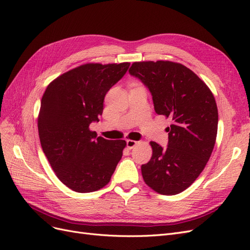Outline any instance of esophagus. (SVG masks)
<instances>
[{"label": "esophagus", "instance_id": "34e87169", "mask_svg": "<svg viewBox=\"0 0 250 250\" xmlns=\"http://www.w3.org/2000/svg\"><path fill=\"white\" fill-rule=\"evenodd\" d=\"M138 142L137 141H133V140H127L126 141V146L128 149H132L135 145H137Z\"/></svg>", "mask_w": 250, "mask_h": 250}]
</instances>
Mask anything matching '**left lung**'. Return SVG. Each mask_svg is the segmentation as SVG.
<instances>
[{
    "mask_svg": "<svg viewBox=\"0 0 250 250\" xmlns=\"http://www.w3.org/2000/svg\"><path fill=\"white\" fill-rule=\"evenodd\" d=\"M129 74L152 96L154 110L172 121L168 147L155 142L151 160L142 165L146 185L163 195H176L196 180L209 160L218 129V109L208 85L187 66L172 62L132 63Z\"/></svg>",
    "mask_w": 250,
    "mask_h": 250,
    "instance_id": "left-lung-1",
    "label": "left lung"
}]
</instances>
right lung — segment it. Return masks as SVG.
<instances>
[{"label": "right lung", "mask_w": 250, "mask_h": 250, "mask_svg": "<svg viewBox=\"0 0 250 250\" xmlns=\"http://www.w3.org/2000/svg\"><path fill=\"white\" fill-rule=\"evenodd\" d=\"M129 62L86 63L48 85L39 115L42 148L63 185L78 193L106 186L123 155L126 142L105 140L89 130L99 122L104 98L122 79Z\"/></svg>", "instance_id": "add662e5"}]
</instances>
